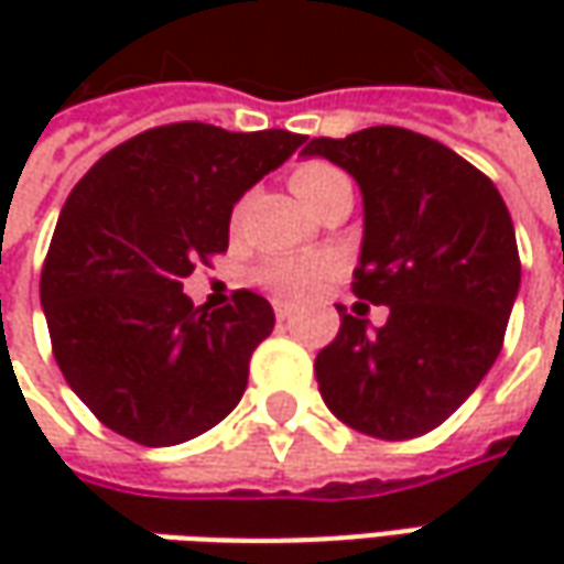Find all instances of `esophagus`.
I'll return each instance as SVG.
<instances>
[{
  "label": "esophagus",
  "instance_id": "esophagus-1",
  "mask_svg": "<svg viewBox=\"0 0 564 564\" xmlns=\"http://www.w3.org/2000/svg\"><path fill=\"white\" fill-rule=\"evenodd\" d=\"M272 311H275V316H279V319H289L294 311V304L292 301H285V297H275V301H272Z\"/></svg>",
  "mask_w": 564,
  "mask_h": 564
}]
</instances>
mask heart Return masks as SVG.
I'll return each mask as SVG.
<instances>
[{"mask_svg": "<svg viewBox=\"0 0 564 564\" xmlns=\"http://www.w3.org/2000/svg\"><path fill=\"white\" fill-rule=\"evenodd\" d=\"M341 185H348L345 172L329 163L314 160V163H301L292 172V187L311 209ZM326 275H329V260L323 257H285V260H272L257 272L260 285L275 297H304L316 292Z\"/></svg>", "mask_w": 564, "mask_h": 564, "instance_id": "b5f03b06", "label": "heart"}]
</instances>
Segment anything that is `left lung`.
<instances>
[{
  "mask_svg": "<svg viewBox=\"0 0 564 564\" xmlns=\"http://www.w3.org/2000/svg\"><path fill=\"white\" fill-rule=\"evenodd\" d=\"M304 156L341 165L364 194L351 289L386 304V326L338 307V336L316 355L326 408L377 440H414L452 417L502 351L521 260L509 206L445 143L377 124Z\"/></svg>",
  "mask_w": 564,
  "mask_h": 564,
  "instance_id": "1",
  "label": "left lung"
}]
</instances>
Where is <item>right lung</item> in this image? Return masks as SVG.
Listing matches in <instances>:
<instances>
[{"label":"right lung","instance_id":"add662e5","mask_svg":"<svg viewBox=\"0 0 564 564\" xmlns=\"http://www.w3.org/2000/svg\"><path fill=\"white\" fill-rule=\"evenodd\" d=\"M301 143L282 128L175 121L109 150L68 194L40 304L58 370L99 423L178 445L241 401L275 326L270 301L241 289L209 314L182 282L228 248L231 206Z\"/></svg>","mask_w":564,"mask_h":564}]
</instances>
